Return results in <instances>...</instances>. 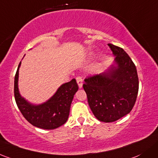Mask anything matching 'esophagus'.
I'll list each match as a JSON object with an SVG mask.
<instances>
[{"label": "esophagus", "mask_w": 158, "mask_h": 158, "mask_svg": "<svg viewBox=\"0 0 158 158\" xmlns=\"http://www.w3.org/2000/svg\"><path fill=\"white\" fill-rule=\"evenodd\" d=\"M76 82H77V84H78V85H79V89L82 88L83 82H82V77H80V76H78V77H76Z\"/></svg>", "instance_id": "obj_1"}]
</instances>
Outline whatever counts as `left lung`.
Wrapping results in <instances>:
<instances>
[{"label": "left lung", "instance_id": "obj_1", "mask_svg": "<svg viewBox=\"0 0 158 158\" xmlns=\"http://www.w3.org/2000/svg\"><path fill=\"white\" fill-rule=\"evenodd\" d=\"M115 57L105 72L85 79L89 105L99 121H117L132 110L139 92L136 67L123 49L108 44Z\"/></svg>", "mask_w": 158, "mask_h": 158}]
</instances>
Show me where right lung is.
<instances>
[{"label": "right lung", "mask_w": 158, "mask_h": 158, "mask_svg": "<svg viewBox=\"0 0 158 158\" xmlns=\"http://www.w3.org/2000/svg\"><path fill=\"white\" fill-rule=\"evenodd\" d=\"M18 66L14 79V96L18 108L23 117L31 125L43 129H54L64 125L67 121L71 103L79 87L75 79L61 85L54 95L45 102L39 104H31L20 94L18 87Z\"/></svg>", "instance_id": "obj_1"}]
</instances>
